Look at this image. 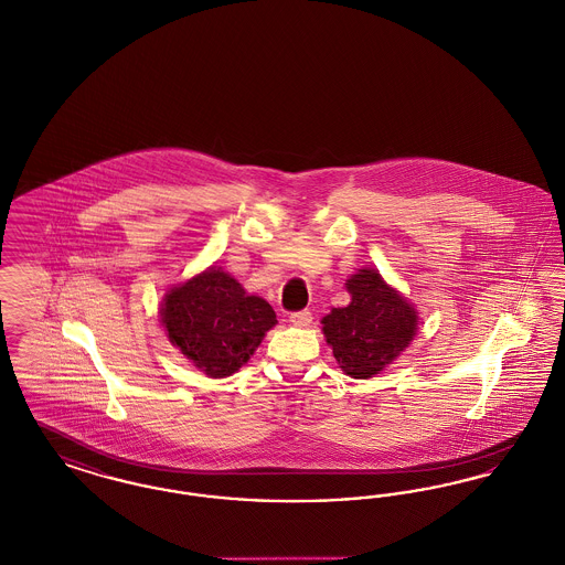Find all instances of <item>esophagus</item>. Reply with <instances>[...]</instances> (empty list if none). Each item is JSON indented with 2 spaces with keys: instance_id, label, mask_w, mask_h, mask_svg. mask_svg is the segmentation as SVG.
<instances>
[{
  "instance_id": "1",
  "label": "esophagus",
  "mask_w": 565,
  "mask_h": 565,
  "mask_svg": "<svg viewBox=\"0 0 565 565\" xmlns=\"http://www.w3.org/2000/svg\"><path fill=\"white\" fill-rule=\"evenodd\" d=\"M289 320H291V324H295V327H310L312 312L310 310H299V312H294Z\"/></svg>"
}]
</instances>
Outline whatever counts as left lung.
<instances>
[{
	"instance_id": "8db88e82",
	"label": "left lung",
	"mask_w": 565,
	"mask_h": 565,
	"mask_svg": "<svg viewBox=\"0 0 565 565\" xmlns=\"http://www.w3.org/2000/svg\"><path fill=\"white\" fill-rule=\"evenodd\" d=\"M352 295L345 308H333L322 322L327 344L345 375L367 380L380 373L416 338L417 312L373 268L345 280Z\"/></svg>"
}]
</instances>
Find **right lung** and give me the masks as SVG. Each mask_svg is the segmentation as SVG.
Returning <instances> with one entry per match:
<instances>
[{
	"label": "right lung",
	"instance_id": "add662e5",
	"mask_svg": "<svg viewBox=\"0 0 565 565\" xmlns=\"http://www.w3.org/2000/svg\"><path fill=\"white\" fill-rule=\"evenodd\" d=\"M160 319L171 344L209 377L236 373L276 324L270 303L217 266L172 287Z\"/></svg>",
	"mask_w": 565,
	"mask_h": 565
}]
</instances>
